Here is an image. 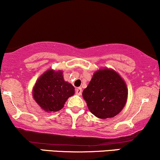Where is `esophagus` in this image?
<instances>
[{
  "label": "esophagus",
  "mask_w": 160,
  "mask_h": 160,
  "mask_svg": "<svg viewBox=\"0 0 160 160\" xmlns=\"http://www.w3.org/2000/svg\"><path fill=\"white\" fill-rule=\"evenodd\" d=\"M82 88H77L75 89V93L78 94V95H81V94H82Z\"/></svg>",
  "instance_id": "1"
}]
</instances>
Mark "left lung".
<instances>
[{
  "label": "left lung",
  "instance_id": "left-lung-1",
  "mask_svg": "<svg viewBox=\"0 0 160 160\" xmlns=\"http://www.w3.org/2000/svg\"><path fill=\"white\" fill-rule=\"evenodd\" d=\"M128 90L123 78L114 70L103 68L93 75L82 96L89 111L101 119L114 118L124 108Z\"/></svg>",
  "mask_w": 160,
  "mask_h": 160
}]
</instances>
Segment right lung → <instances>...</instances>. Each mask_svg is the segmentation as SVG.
Segmentation results:
<instances>
[{
  "label": "right lung",
  "mask_w": 160,
  "mask_h": 160,
  "mask_svg": "<svg viewBox=\"0 0 160 160\" xmlns=\"http://www.w3.org/2000/svg\"><path fill=\"white\" fill-rule=\"evenodd\" d=\"M74 94L75 88L64 80L61 70H47L39 77L32 89L34 100L47 112L61 110L67 99Z\"/></svg>",
  "instance_id": "add662e5"
}]
</instances>
